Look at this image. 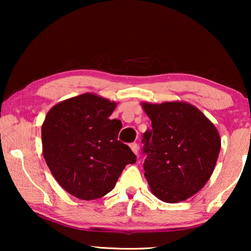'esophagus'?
<instances>
[{"label": "esophagus", "mask_w": 251, "mask_h": 251, "mask_svg": "<svg viewBox=\"0 0 251 251\" xmlns=\"http://www.w3.org/2000/svg\"><path fill=\"white\" fill-rule=\"evenodd\" d=\"M130 147H131L132 152L137 155V154H138V145H137V143H132L131 145H130Z\"/></svg>", "instance_id": "esophagus-1"}]
</instances>
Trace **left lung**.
Listing matches in <instances>:
<instances>
[{
	"label": "left lung",
	"instance_id": "1",
	"mask_svg": "<svg viewBox=\"0 0 251 251\" xmlns=\"http://www.w3.org/2000/svg\"><path fill=\"white\" fill-rule=\"evenodd\" d=\"M152 121L143 136L144 170L152 193L168 203L197 194L214 173L221 137L210 120L184 101L142 102Z\"/></svg>",
	"mask_w": 251,
	"mask_h": 251
}]
</instances>
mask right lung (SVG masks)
<instances>
[{"instance_id": "obj_1", "label": "right lung", "mask_w": 251, "mask_h": 251, "mask_svg": "<svg viewBox=\"0 0 251 251\" xmlns=\"http://www.w3.org/2000/svg\"><path fill=\"white\" fill-rule=\"evenodd\" d=\"M116 102L83 94L58 102L42 125L43 156L52 176L68 193L95 200L114 188L126 164L136 162L118 140L122 123L108 119Z\"/></svg>"}]
</instances>
